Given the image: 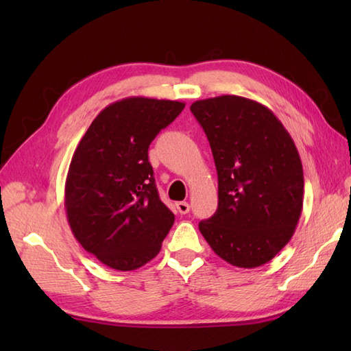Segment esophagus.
Instances as JSON below:
<instances>
[{
    "label": "esophagus",
    "instance_id": "esophagus-1",
    "mask_svg": "<svg viewBox=\"0 0 351 351\" xmlns=\"http://www.w3.org/2000/svg\"><path fill=\"white\" fill-rule=\"evenodd\" d=\"M176 210L180 214H187L190 211V205H189V202H178Z\"/></svg>",
    "mask_w": 351,
    "mask_h": 351
}]
</instances>
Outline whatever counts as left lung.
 <instances>
[{
  "mask_svg": "<svg viewBox=\"0 0 351 351\" xmlns=\"http://www.w3.org/2000/svg\"><path fill=\"white\" fill-rule=\"evenodd\" d=\"M210 141L219 208L199 230L240 268L267 264L285 247L303 210V167L293 138L270 108L223 95L191 104Z\"/></svg>",
  "mask_w": 351,
  "mask_h": 351,
  "instance_id": "1",
  "label": "left lung"
}]
</instances>
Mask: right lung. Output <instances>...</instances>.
<instances>
[{
	"label": "right lung",
	"instance_id": "right-lung-1",
	"mask_svg": "<svg viewBox=\"0 0 351 351\" xmlns=\"http://www.w3.org/2000/svg\"><path fill=\"white\" fill-rule=\"evenodd\" d=\"M184 107L131 96L104 108L80 140L66 176V215L104 265L131 271L161 250L175 215L160 200L147 149Z\"/></svg>",
	"mask_w": 351,
	"mask_h": 351
}]
</instances>
